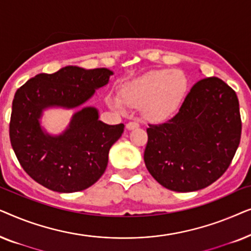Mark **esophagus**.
<instances>
[{"label": "esophagus", "mask_w": 251, "mask_h": 251, "mask_svg": "<svg viewBox=\"0 0 251 251\" xmlns=\"http://www.w3.org/2000/svg\"><path fill=\"white\" fill-rule=\"evenodd\" d=\"M139 126V123L136 121H131L129 123H126V129L128 130H132V129H137Z\"/></svg>", "instance_id": "1"}]
</instances>
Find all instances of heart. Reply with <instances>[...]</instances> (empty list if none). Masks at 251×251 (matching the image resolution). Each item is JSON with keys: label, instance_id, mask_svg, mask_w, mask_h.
I'll return each mask as SVG.
<instances>
[{"label": "heart", "instance_id": "1", "mask_svg": "<svg viewBox=\"0 0 251 251\" xmlns=\"http://www.w3.org/2000/svg\"><path fill=\"white\" fill-rule=\"evenodd\" d=\"M187 91V78L181 71H152L126 83L122 98L118 95L107 97L112 108L125 112L126 105L142 106L143 114L152 121H163L179 108Z\"/></svg>", "mask_w": 251, "mask_h": 251}]
</instances>
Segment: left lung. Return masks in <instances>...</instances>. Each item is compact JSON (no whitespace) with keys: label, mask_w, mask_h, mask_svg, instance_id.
Wrapping results in <instances>:
<instances>
[{"label":"left lung","mask_w":251,"mask_h":251,"mask_svg":"<svg viewBox=\"0 0 251 251\" xmlns=\"http://www.w3.org/2000/svg\"><path fill=\"white\" fill-rule=\"evenodd\" d=\"M147 170L175 192L209 186L227 170L241 138L235 91L218 77L197 82L169 121L150 125Z\"/></svg>","instance_id":"1"}]
</instances>
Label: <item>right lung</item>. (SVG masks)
<instances>
[{"label": "right lung", "instance_id": "1", "mask_svg": "<svg viewBox=\"0 0 251 251\" xmlns=\"http://www.w3.org/2000/svg\"><path fill=\"white\" fill-rule=\"evenodd\" d=\"M107 68L66 66L53 74H37L17 90L10 119V142L23 169L34 180L59 193L83 191L105 173L108 152L125 125L108 126L96 107L74 113L60 135L41 126L48 108H76L108 83Z\"/></svg>", "mask_w": 251, "mask_h": 251}]
</instances>
